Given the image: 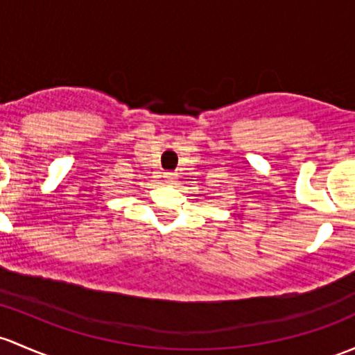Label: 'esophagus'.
<instances>
[{
	"label": "esophagus",
	"mask_w": 355,
	"mask_h": 355,
	"mask_svg": "<svg viewBox=\"0 0 355 355\" xmlns=\"http://www.w3.org/2000/svg\"><path fill=\"white\" fill-rule=\"evenodd\" d=\"M163 178H165L166 182H170V184H173V182L177 180L175 173H171V171H165V173H163Z\"/></svg>",
	"instance_id": "34e87169"
}]
</instances>
